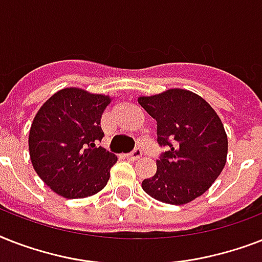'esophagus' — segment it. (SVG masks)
Here are the masks:
<instances>
[{"label": "esophagus", "mask_w": 262, "mask_h": 262, "mask_svg": "<svg viewBox=\"0 0 262 262\" xmlns=\"http://www.w3.org/2000/svg\"><path fill=\"white\" fill-rule=\"evenodd\" d=\"M141 155H143V151H141V148H135L133 151L130 152V154H127L126 158L127 159H130V160H137L141 158Z\"/></svg>", "instance_id": "34e87169"}]
</instances>
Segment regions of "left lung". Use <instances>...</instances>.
<instances>
[{"label": "left lung", "mask_w": 262, "mask_h": 262, "mask_svg": "<svg viewBox=\"0 0 262 262\" xmlns=\"http://www.w3.org/2000/svg\"><path fill=\"white\" fill-rule=\"evenodd\" d=\"M139 103L156 119L160 147L156 174L144 179L143 190L171 205L190 203L211 187L227 159V135L215 110L190 91L168 90L141 96Z\"/></svg>", "instance_id": "1"}]
</instances>
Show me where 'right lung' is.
<instances>
[{
  "instance_id": "right-lung-1",
  "label": "right lung",
  "mask_w": 262,
  "mask_h": 262,
  "mask_svg": "<svg viewBox=\"0 0 262 262\" xmlns=\"http://www.w3.org/2000/svg\"><path fill=\"white\" fill-rule=\"evenodd\" d=\"M111 99L80 88H63L35 115L28 147L42 181L65 199H84L107 185L117 156L98 147L100 118Z\"/></svg>"
}]
</instances>
